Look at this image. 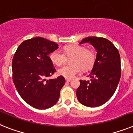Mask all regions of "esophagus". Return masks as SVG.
Masks as SVG:
<instances>
[{
    "label": "esophagus",
    "instance_id": "esophagus-1",
    "mask_svg": "<svg viewBox=\"0 0 133 133\" xmlns=\"http://www.w3.org/2000/svg\"><path fill=\"white\" fill-rule=\"evenodd\" d=\"M71 81V79H66V82H70Z\"/></svg>",
    "mask_w": 133,
    "mask_h": 133
}]
</instances>
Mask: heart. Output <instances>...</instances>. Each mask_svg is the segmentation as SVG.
<instances>
[{
	"label": "heart",
	"mask_w": 133,
	"mask_h": 133,
	"mask_svg": "<svg viewBox=\"0 0 133 133\" xmlns=\"http://www.w3.org/2000/svg\"><path fill=\"white\" fill-rule=\"evenodd\" d=\"M64 54L60 49H56L50 54V60L57 66L62 64L67 57H72V65H65L58 69V74L66 79L74 77L80 73L82 69L87 71L92 67L96 60V55L92 49H87L85 46L80 45H69L64 48Z\"/></svg>",
	"instance_id": "1"
}]
</instances>
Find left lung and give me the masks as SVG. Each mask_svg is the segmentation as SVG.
<instances>
[{"mask_svg":"<svg viewBox=\"0 0 133 133\" xmlns=\"http://www.w3.org/2000/svg\"><path fill=\"white\" fill-rule=\"evenodd\" d=\"M89 43L96 49V58L90 74V81L80 80L76 95L79 102L90 107H98L111 98L121 76L120 56L117 48L108 39L89 37L80 44Z\"/></svg>","mask_w":133,"mask_h":133,"instance_id":"1","label":"left lung"}]
</instances>
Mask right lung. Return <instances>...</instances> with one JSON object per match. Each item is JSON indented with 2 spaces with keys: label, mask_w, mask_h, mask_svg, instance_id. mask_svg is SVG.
Segmentation results:
<instances>
[{
  "label": "right lung",
  "mask_w": 133,
  "mask_h": 133,
  "mask_svg": "<svg viewBox=\"0 0 133 133\" xmlns=\"http://www.w3.org/2000/svg\"><path fill=\"white\" fill-rule=\"evenodd\" d=\"M58 48L56 43L38 37L23 41L14 54L12 71L15 88L24 101L36 109L54 106L65 84L62 76L45 79L56 72L49 54Z\"/></svg>",
  "instance_id": "right-lung-1"
}]
</instances>
